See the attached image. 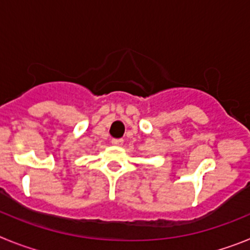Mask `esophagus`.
Instances as JSON below:
<instances>
[{
  "label": "esophagus",
  "instance_id": "obj_1",
  "mask_svg": "<svg viewBox=\"0 0 250 250\" xmlns=\"http://www.w3.org/2000/svg\"><path fill=\"white\" fill-rule=\"evenodd\" d=\"M124 143L123 139H112L111 140V144L114 145V146H121Z\"/></svg>",
  "mask_w": 250,
  "mask_h": 250
}]
</instances>
